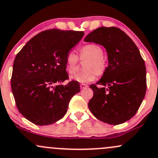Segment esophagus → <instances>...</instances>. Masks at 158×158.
I'll use <instances>...</instances> for the list:
<instances>
[{
  "label": "esophagus",
  "instance_id": "34e87169",
  "mask_svg": "<svg viewBox=\"0 0 158 158\" xmlns=\"http://www.w3.org/2000/svg\"><path fill=\"white\" fill-rule=\"evenodd\" d=\"M87 87H88L87 85H85V84H80V88H81V89H83V88H87Z\"/></svg>",
  "mask_w": 158,
  "mask_h": 158
}]
</instances>
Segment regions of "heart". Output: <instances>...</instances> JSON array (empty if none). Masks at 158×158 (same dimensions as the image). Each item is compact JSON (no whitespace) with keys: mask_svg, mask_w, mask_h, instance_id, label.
Instances as JSON below:
<instances>
[{"mask_svg":"<svg viewBox=\"0 0 158 158\" xmlns=\"http://www.w3.org/2000/svg\"><path fill=\"white\" fill-rule=\"evenodd\" d=\"M79 60H87L85 63V71L78 73L71 79L76 82L87 83L92 82L98 75H102L107 68V60L103 55V49L100 45L88 44L79 51ZM79 64L77 55L70 51L65 57V69L67 73L73 75L76 72Z\"/></svg>","mask_w":158,"mask_h":158,"instance_id":"obj_1","label":"heart"}]
</instances>
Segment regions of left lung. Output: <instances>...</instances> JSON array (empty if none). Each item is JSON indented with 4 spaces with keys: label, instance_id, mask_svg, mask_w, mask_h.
<instances>
[{
    "label": "left lung",
    "instance_id": "8db88e82",
    "mask_svg": "<svg viewBox=\"0 0 158 158\" xmlns=\"http://www.w3.org/2000/svg\"><path fill=\"white\" fill-rule=\"evenodd\" d=\"M85 42L100 44L108 54L109 64L100 81L90 85L91 113L112 125L122 124L136 113L146 92L145 61L138 48L116 27H100L86 36ZM100 84L102 88H98Z\"/></svg>",
    "mask_w": 158,
    "mask_h": 158
}]
</instances>
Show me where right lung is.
Here are the masks:
<instances>
[{"mask_svg":"<svg viewBox=\"0 0 158 158\" xmlns=\"http://www.w3.org/2000/svg\"><path fill=\"white\" fill-rule=\"evenodd\" d=\"M84 32L51 29L31 38L16 55L11 88L19 111L37 125L64 117L71 98L80 91L79 82L68 80L65 57Z\"/></svg>","mask_w":158,"mask_h":158,"instance_id":"obj_1","label":"right lung"}]
</instances>
